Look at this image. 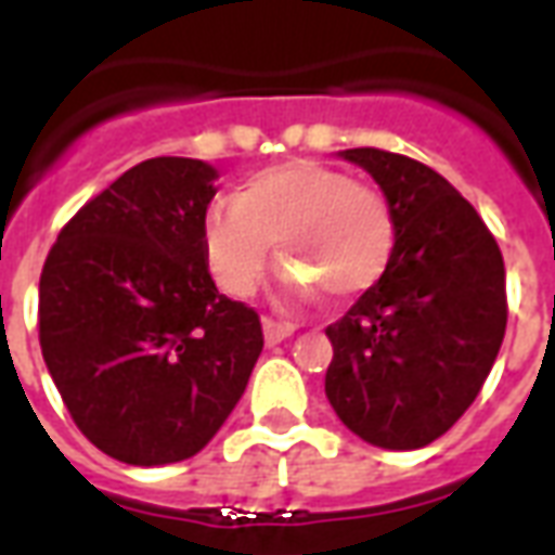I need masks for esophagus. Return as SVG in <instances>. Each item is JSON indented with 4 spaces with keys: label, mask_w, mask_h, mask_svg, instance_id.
<instances>
[{
    "label": "esophagus",
    "mask_w": 555,
    "mask_h": 555,
    "mask_svg": "<svg viewBox=\"0 0 555 555\" xmlns=\"http://www.w3.org/2000/svg\"><path fill=\"white\" fill-rule=\"evenodd\" d=\"M294 324H285V321H273V318H264V338L267 345H279V341H285L288 336H294Z\"/></svg>",
    "instance_id": "esophagus-1"
}]
</instances>
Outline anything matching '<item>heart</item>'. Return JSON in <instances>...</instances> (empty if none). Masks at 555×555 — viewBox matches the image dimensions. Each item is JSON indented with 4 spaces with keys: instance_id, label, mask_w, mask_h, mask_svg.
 <instances>
[{
    "instance_id": "obj_1",
    "label": "heart",
    "mask_w": 555,
    "mask_h": 555,
    "mask_svg": "<svg viewBox=\"0 0 555 555\" xmlns=\"http://www.w3.org/2000/svg\"><path fill=\"white\" fill-rule=\"evenodd\" d=\"M396 217L384 195L314 159L255 171L237 198H217L202 217V253L231 297L253 294L279 243L282 261L330 300H350L384 279L396 253ZM302 285L300 276H294Z\"/></svg>"
}]
</instances>
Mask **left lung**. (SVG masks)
I'll return each instance as SVG.
<instances>
[{
	"instance_id": "1",
	"label": "left lung",
	"mask_w": 555,
	"mask_h": 555,
	"mask_svg": "<svg viewBox=\"0 0 555 555\" xmlns=\"http://www.w3.org/2000/svg\"><path fill=\"white\" fill-rule=\"evenodd\" d=\"M341 157L380 183L398 241L384 279L326 326V398L365 442L422 449L464 416L500 353L502 253L476 207L425 163L380 147Z\"/></svg>"
}]
</instances>
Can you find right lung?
Segmentation results:
<instances>
[{
  "mask_svg": "<svg viewBox=\"0 0 555 555\" xmlns=\"http://www.w3.org/2000/svg\"><path fill=\"white\" fill-rule=\"evenodd\" d=\"M214 178L202 159H145L79 207L43 261V362L77 428L125 464L202 452L264 348L258 312L219 294L202 253Z\"/></svg>",
  "mask_w": 555,
  "mask_h": 555,
  "instance_id": "obj_1",
  "label": "right lung"
}]
</instances>
